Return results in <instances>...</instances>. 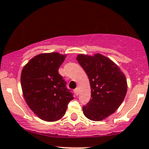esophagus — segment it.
Wrapping results in <instances>:
<instances>
[{
  "instance_id": "obj_1",
  "label": "esophagus",
  "mask_w": 149,
  "mask_h": 149,
  "mask_svg": "<svg viewBox=\"0 0 149 149\" xmlns=\"http://www.w3.org/2000/svg\"><path fill=\"white\" fill-rule=\"evenodd\" d=\"M73 92H74V93L76 94V95H78V94H79V89H78V88L75 89L74 91H73Z\"/></svg>"
}]
</instances>
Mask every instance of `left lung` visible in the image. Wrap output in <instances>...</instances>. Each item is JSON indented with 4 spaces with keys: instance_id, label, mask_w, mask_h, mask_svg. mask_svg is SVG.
Returning <instances> with one entry per match:
<instances>
[{
    "instance_id": "left-lung-1",
    "label": "left lung",
    "mask_w": 149,
    "mask_h": 149,
    "mask_svg": "<svg viewBox=\"0 0 149 149\" xmlns=\"http://www.w3.org/2000/svg\"><path fill=\"white\" fill-rule=\"evenodd\" d=\"M76 59L88 76L91 87V98L83 107L84 115L94 121L104 120L124 100L127 91L125 75L118 65L101 54H79Z\"/></svg>"
}]
</instances>
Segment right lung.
I'll return each mask as SVG.
<instances>
[{"instance_id": "add662e5", "label": "right lung", "mask_w": 149, "mask_h": 149, "mask_svg": "<svg viewBox=\"0 0 149 149\" xmlns=\"http://www.w3.org/2000/svg\"><path fill=\"white\" fill-rule=\"evenodd\" d=\"M65 56L59 53L42 54L31 59L23 68L21 87L30 109L45 121L58 120L64 116L73 94L59 73Z\"/></svg>"}]
</instances>
